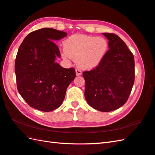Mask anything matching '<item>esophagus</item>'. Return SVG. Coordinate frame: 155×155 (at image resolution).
Masks as SVG:
<instances>
[{"mask_svg":"<svg viewBox=\"0 0 155 155\" xmlns=\"http://www.w3.org/2000/svg\"><path fill=\"white\" fill-rule=\"evenodd\" d=\"M81 74H82V72L79 68L76 69V74H77V76H80V75H81Z\"/></svg>","mask_w":155,"mask_h":155,"instance_id":"esophagus-1","label":"esophagus"}]
</instances>
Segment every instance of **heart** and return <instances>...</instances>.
Here are the masks:
<instances>
[{"instance_id":"b5f03b06","label":"heart","mask_w":155,"mask_h":155,"mask_svg":"<svg viewBox=\"0 0 155 155\" xmlns=\"http://www.w3.org/2000/svg\"><path fill=\"white\" fill-rule=\"evenodd\" d=\"M107 39L81 34L71 35L64 41V58L77 60L78 66L84 69L98 66L108 52Z\"/></svg>"}]
</instances>
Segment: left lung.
<instances>
[{
    "label": "left lung",
    "mask_w": 155,
    "mask_h": 155,
    "mask_svg": "<svg viewBox=\"0 0 155 155\" xmlns=\"http://www.w3.org/2000/svg\"><path fill=\"white\" fill-rule=\"evenodd\" d=\"M110 49L101 64L84 71V97L95 110L108 112L126 104L134 83V58L122 39L115 33H103Z\"/></svg>",
    "instance_id": "1"
}]
</instances>
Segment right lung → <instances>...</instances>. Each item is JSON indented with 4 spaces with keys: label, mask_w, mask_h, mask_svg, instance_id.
Listing matches in <instances>:
<instances>
[{
    "label": "right lung",
    "mask_w": 155,
    "mask_h": 155,
    "mask_svg": "<svg viewBox=\"0 0 155 155\" xmlns=\"http://www.w3.org/2000/svg\"><path fill=\"white\" fill-rule=\"evenodd\" d=\"M66 35V32L42 28L29 33L20 45L15 64L17 87L33 108L51 111L59 107L74 79V68H64L55 62L60 53L54 41Z\"/></svg>",
    "instance_id": "add662e5"
}]
</instances>
